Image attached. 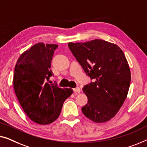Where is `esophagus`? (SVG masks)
Returning a JSON list of instances; mask_svg holds the SVG:
<instances>
[{
	"instance_id": "obj_1",
	"label": "esophagus",
	"mask_w": 147,
	"mask_h": 147,
	"mask_svg": "<svg viewBox=\"0 0 147 147\" xmlns=\"http://www.w3.org/2000/svg\"><path fill=\"white\" fill-rule=\"evenodd\" d=\"M73 91L74 93L77 94V93H80V88L79 87H76L73 88Z\"/></svg>"
}]
</instances>
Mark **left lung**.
Returning a JSON list of instances; mask_svg holds the SVG:
<instances>
[{"mask_svg":"<svg viewBox=\"0 0 147 147\" xmlns=\"http://www.w3.org/2000/svg\"><path fill=\"white\" fill-rule=\"evenodd\" d=\"M68 46L92 80L82 88L88 98L82 113L95 123L109 121L125 102L131 83V71L125 54L117 45L100 39L69 42Z\"/></svg>","mask_w":147,"mask_h":147,"instance_id":"left-lung-1","label":"left lung"}]
</instances>
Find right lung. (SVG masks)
Instances as JSON below:
<instances>
[{
  "mask_svg": "<svg viewBox=\"0 0 147 147\" xmlns=\"http://www.w3.org/2000/svg\"><path fill=\"white\" fill-rule=\"evenodd\" d=\"M57 45L40 42L20 56L14 68L13 86L24 113L34 123H52L59 117L65 100L73 94L71 88L49 84L51 70Z\"/></svg>",
  "mask_w": 147,
  "mask_h": 147,
  "instance_id": "obj_1",
  "label": "right lung"
}]
</instances>
